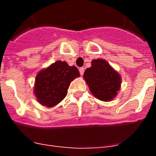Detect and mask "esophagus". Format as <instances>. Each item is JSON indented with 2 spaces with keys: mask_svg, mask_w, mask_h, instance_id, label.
<instances>
[{
  "mask_svg": "<svg viewBox=\"0 0 156 156\" xmlns=\"http://www.w3.org/2000/svg\"><path fill=\"white\" fill-rule=\"evenodd\" d=\"M79 71H80V75L83 76V73H84V68L81 67V68H80Z\"/></svg>",
  "mask_w": 156,
  "mask_h": 156,
  "instance_id": "obj_1",
  "label": "esophagus"
}]
</instances>
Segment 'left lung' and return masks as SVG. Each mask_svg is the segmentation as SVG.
Wrapping results in <instances>:
<instances>
[{
  "mask_svg": "<svg viewBox=\"0 0 156 156\" xmlns=\"http://www.w3.org/2000/svg\"><path fill=\"white\" fill-rule=\"evenodd\" d=\"M83 79L92 94L101 101H112L120 89V75L104 59H94Z\"/></svg>",
  "mask_w": 156,
  "mask_h": 156,
  "instance_id": "left-lung-1",
  "label": "left lung"
}]
</instances>
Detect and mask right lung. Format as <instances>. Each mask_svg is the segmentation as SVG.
<instances>
[{"label": "right lung", "mask_w": 156, "mask_h": 156, "mask_svg": "<svg viewBox=\"0 0 156 156\" xmlns=\"http://www.w3.org/2000/svg\"><path fill=\"white\" fill-rule=\"evenodd\" d=\"M80 76L76 66L66 62L57 61L37 73L34 85V94L37 101L48 108L61 102L68 93L70 83Z\"/></svg>", "instance_id": "add662e5"}]
</instances>
